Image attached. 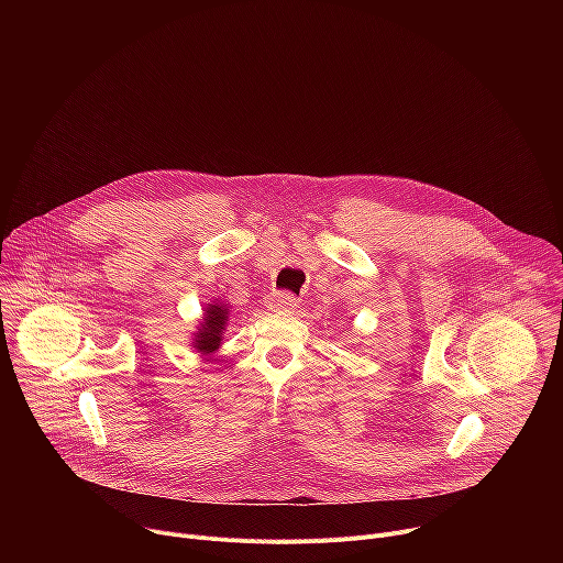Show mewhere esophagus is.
<instances>
[{
  "instance_id": "34e87169",
  "label": "esophagus",
  "mask_w": 563,
  "mask_h": 563,
  "mask_svg": "<svg viewBox=\"0 0 563 563\" xmlns=\"http://www.w3.org/2000/svg\"><path fill=\"white\" fill-rule=\"evenodd\" d=\"M267 305L272 311H283V309H294L298 305V298L294 294H287V291H278V294H272L267 298Z\"/></svg>"
}]
</instances>
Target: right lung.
Instances as JSON below:
<instances>
[{"mask_svg":"<svg viewBox=\"0 0 563 563\" xmlns=\"http://www.w3.org/2000/svg\"><path fill=\"white\" fill-rule=\"evenodd\" d=\"M227 318H229V309L224 302L213 300L205 307V316H202V323L200 330L194 334V347L202 354L209 356L220 347L224 328H227Z\"/></svg>","mask_w":563,"mask_h":563,"instance_id":"1","label":"right lung"}]
</instances>
